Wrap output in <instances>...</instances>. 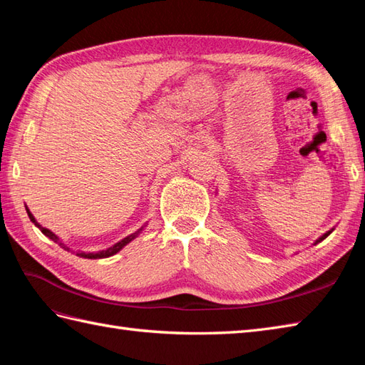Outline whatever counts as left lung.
<instances>
[{
	"mask_svg": "<svg viewBox=\"0 0 365 365\" xmlns=\"http://www.w3.org/2000/svg\"><path fill=\"white\" fill-rule=\"evenodd\" d=\"M331 232H332V230H329V232H327V234H324V235H323V237H320V238H319V240H317V242H315V245H317V243H320V242H322V240H324V238H327V237H328V235H329V234H331Z\"/></svg>",
	"mask_w": 365,
	"mask_h": 365,
	"instance_id": "1",
	"label": "left lung"
}]
</instances>
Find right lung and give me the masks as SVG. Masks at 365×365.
Instances as JSON below:
<instances>
[{"mask_svg": "<svg viewBox=\"0 0 365 365\" xmlns=\"http://www.w3.org/2000/svg\"><path fill=\"white\" fill-rule=\"evenodd\" d=\"M26 212H28V216H29V220H31V221H33V222L36 224V226H37L38 229H41V230H42V234H43L45 237H48L50 240H53V242H54V243H58L59 246H63V247H64V250H67V251H68V247H67V246H66L64 243H61V242H59V238H58L56 235H54V234H53V232H50L48 229H45V227H42V226H41V224H38V222H37V221L34 220V216L29 213V210H26ZM141 230H143V229H139L138 232H135V234H131L130 237H127V238H123V240H122V242H119V243H115L114 246H111V247H108V250H105V251H100V252H96V254H84V252H81V254H78V255H81V257H88V259H105V257H110V255H114L115 252H119V251L122 250V247H123V246H125L127 243H130V242H131V240H133V238H135V237H136V235H138V234H139V232H141Z\"/></svg>", "mask_w": 365, "mask_h": 365, "instance_id": "obj_1", "label": "right lung"}]
</instances>
